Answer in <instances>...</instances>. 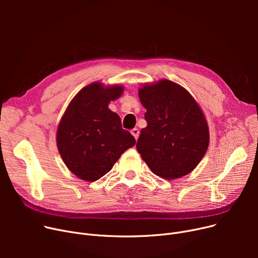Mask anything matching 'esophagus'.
Wrapping results in <instances>:
<instances>
[{
  "label": "esophagus",
  "instance_id": "obj_1",
  "mask_svg": "<svg viewBox=\"0 0 258 258\" xmlns=\"http://www.w3.org/2000/svg\"><path fill=\"white\" fill-rule=\"evenodd\" d=\"M131 133H132V135H133V136L135 137V139H138V137H139V134H140V132H139V130L138 128H136V127H135V128H133L132 131H131Z\"/></svg>",
  "mask_w": 258,
  "mask_h": 258
}]
</instances>
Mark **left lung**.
<instances>
[{
  "mask_svg": "<svg viewBox=\"0 0 258 258\" xmlns=\"http://www.w3.org/2000/svg\"><path fill=\"white\" fill-rule=\"evenodd\" d=\"M138 94L147 125L136 147L147 166L165 180L191 172L209 145L207 121L195 98L167 79L145 84Z\"/></svg>",
  "mask_w": 258,
  "mask_h": 258,
  "instance_id": "left-lung-1",
  "label": "left lung"
}]
</instances>
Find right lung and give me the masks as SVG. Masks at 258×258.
<instances>
[{"label":"right lung","mask_w":258,"mask_h":258,"mask_svg":"<svg viewBox=\"0 0 258 258\" xmlns=\"http://www.w3.org/2000/svg\"><path fill=\"white\" fill-rule=\"evenodd\" d=\"M122 92V86L93 83L76 94L61 117L56 134L58 152L66 166L81 180H99L136 143L122 128L120 117L108 108Z\"/></svg>","instance_id":"add662e5"}]
</instances>
